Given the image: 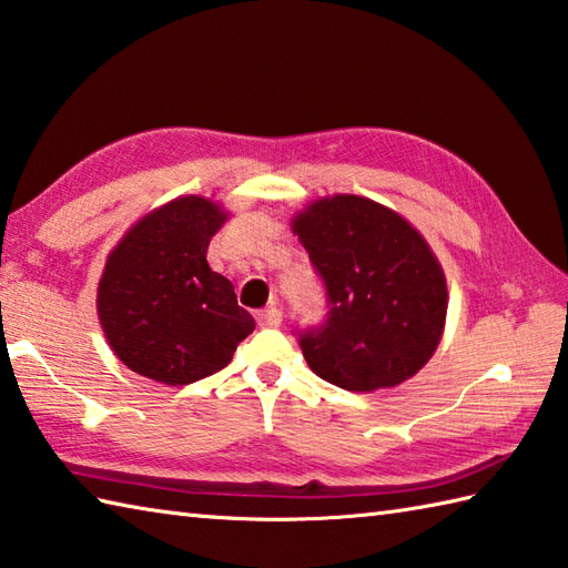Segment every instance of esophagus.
I'll return each instance as SVG.
<instances>
[{
    "label": "esophagus",
    "mask_w": 568,
    "mask_h": 568,
    "mask_svg": "<svg viewBox=\"0 0 568 568\" xmlns=\"http://www.w3.org/2000/svg\"><path fill=\"white\" fill-rule=\"evenodd\" d=\"M282 323V308L280 306H267L257 311V326L260 328H276Z\"/></svg>",
    "instance_id": "obj_1"
}]
</instances>
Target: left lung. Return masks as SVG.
Masks as SVG:
<instances>
[{"instance_id": "obj_1", "label": "left lung", "mask_w": 568, "mask_h": 568, "mask_svg": "<svg viewBox=\"0 0 568 568\" xmlns=\"http://www.w3.org/2000/svg\"><path fill=\"white\" fill-rule=\"evenodd\" d=\"M326 282V326L301 335L308 367L335 387H397L432 361L446 328L442 262L407 217L365 195L333 193L292 217Z\"/></svg>"}]
</instances>
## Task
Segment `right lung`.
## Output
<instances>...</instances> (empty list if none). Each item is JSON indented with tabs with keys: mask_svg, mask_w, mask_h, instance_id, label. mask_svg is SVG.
<instances>
[{
	"mask_svg": "<svg viewBox=\"0 0 568 568\" xmlns=\"http://www.w3.org/2000/svg\"><path fill=\"white\" fill-rule=\"evenodd\" d=\"M230 213L181 195L136 220L105 260L98 318L110 351L132 373L183 387L217 373L254 331L235 286L211 270V237Z\"/></svg>",
	"mask_w": 568,
	"mask_h": 568,
	"instance_id": "1",
	"label": "right lung"
}]
</instances>
